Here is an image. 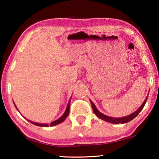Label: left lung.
I'll return each instance as SVG.
<instances>
[{
    "instance_id": "1",
    "label": "left lung",
    "mask_w": 159,
    "mask_h": 159,
    "mask_svg": "<svg viewBox=\"0 0 159 159\" xmlns=\"http://www.w3.org/2000/svg\"><path fill=\"white\" fill-rule=\"evenodd\" d=\"M148 95H147L146 98H145V101L143 102L142 105H141L139 108L135 111L132 113V114L128 115V116H123V117H119V118H114V117H111V116H106V115L102 114L101 112H100L97 109L96 106L94 103H93V102L90 100V103L91 105H92V108H93V112L95 113V114L96 115V116L98 117L99 119H102V120L103 121H107V122H109V123H111V124H116V125H118V124H125V123H127L130 121L132 119L135 118V117L138 116L139 114V113H140L142 109L144 107L145 103H146L147 100H148Z\"/></svg>"
}]
</instances>
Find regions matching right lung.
I'll use <instances>...</instances> for the list:
<instances>
[{
    "label": "right lung",
    "mask_w": 159,
    "mask_h": 159,
    "mask_svg": "<svg viewBox=\"0 0 159 159\" xmlns=\"http://www.w3.org/2000/svg\"><path fill=\"white\" fill-rule=\"evenodd\" d=\"M71 98L70 99H69V103H68V105H67V106H66V111H65L64 114H63L62 116L60 117V118H58V119H57V120H56V121H52V122H51V124H50V125H48V124H41V123L34 122V121H30V120H29V119H27V120L28 121H30V123L33 124V125H34L39 126V127H52V126H55V125H58V124H61V122H63V121H64L65 120V119H66V117L68 116V115H69V109H70V101H71ZM14 104L15 107H16V109L18 110V108H17L16 105H15L14 102ZM18 111H19V110H18Z\"/></svg>",
    "instance_id": "right-lung-1"
}]
</instances>
